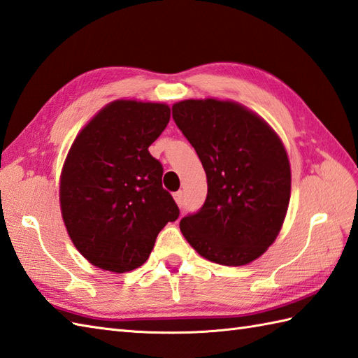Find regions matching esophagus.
<instances>
[{"label":"esophagus","instance_id":"esophagus-1","mask_svg":"<svg viewBox=\"0 0 358 358\" xmlns=\"http://www.w3.org/2000/svg\"><path fill=\"white\" fill-rule=\"evenodd\" d=\"M173 199H175V201H177V204H178L180 208L183 206V203H185V196H183V192H181V191L175 192V194H173Z\"/></svg>","mask_w":358,"mask_h":358}]
</instances>
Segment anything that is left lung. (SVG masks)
<instances>
[{
    "label": "left lung",
    "instance_id": "8db88e82",
    "mask_svg": "<svg viewBox=\"0 0 358 358\" xmlns=\"http://www.w3.org/2000/svg\"><path fill=\"white\" fill-rule=\"evenodd\" d=\"M172 117L208 178L206 201L181 218V234L214 263L254 262L275 241L291 199L283 143L263 118L234 101L185 100L172 106Z\"/></svg>",
    "mask_w": 358,
    "mask_h": 358
}]
</instances>
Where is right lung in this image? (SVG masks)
Returning a JSON list of instances; mask_svg holds the SVG:
<instances>
[{
    "label": "right lung",
    "mask_w": 358,
    "mask_h": 358,
    "mask_svg": "<svg viewBox=\"0 0 358 358\" xmlns=\"http://www.w3.org/2000/svg\"><path fill=\"white\" fill-rule=\"evenodd\" d=\"M163 103L117 100L75 138L59 180L66 229L80 254L104 271L129 272L148 260L158 232L180 215L149 146L166 129Z\"/></svg>",
    "instance_id": "1"
}]
</instances>
